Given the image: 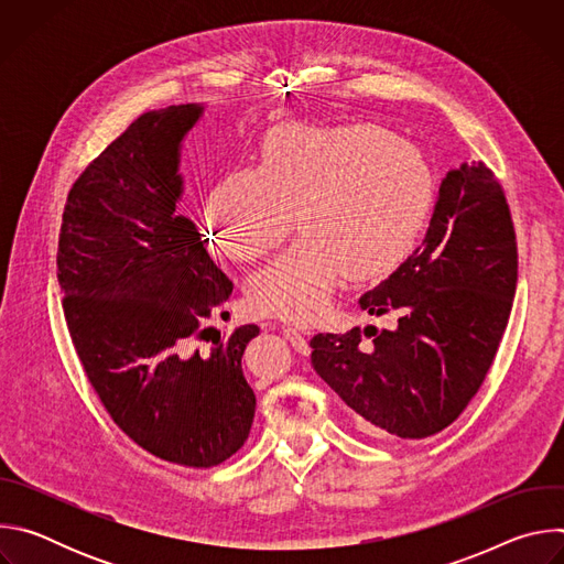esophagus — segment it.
I'll return each instance as SVG.
<instances>
[{"label": "esophagus", "instance_id": "obj_1", "mask_svg": "<svg viewBox=\"0 0 564 564\" xmlns=\"http://www.w3.org/2000/svg\"><path fill=\"white\" fill-rule=\"evenodd\" d=\"M283 330V337L292 344V348L294 350H299V352H305V348H307V333L305 330H301V328H296V326H283L281 328Z\"/></svg>", "mask_w": 564, "mask_h": 564}]
</instances>
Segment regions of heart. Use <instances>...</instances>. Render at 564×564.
Segmentation results:
<instances>
[{
	"mask_svg": "<svg viewBox=\"0 0 564 564\" xmlns=\"http://www.w3.org/2000/svg\"><path fill=\"white\" fill-rule=\"evenodd\" d=\"M433 205V170L411 140L372 124L292 122L265 138L259 167L231 170L212 187L205 220L220 257L252 261L296 216L303 238L248 281V301L261 314L312 321L346 272L370 279L404 261Z\"/></svg>",
	"mask_w": 564,
	"mask_h": 564,
	"instance_id": "b5f03b06",
	"label": "heart"
}]
</instances>
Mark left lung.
Listing matches in <instances>:
<instances>
[{
	"label": "left lung",
	"instance_id": "left-lung-1",
	"mask_svg": "<svg viewBox=\"0 0 564 564\" xmlns=\"http://www.w3.org/2000/svg\"><path fill=\"white\" fill-rule=\"evenodd\" d=\"M518 281L507 198L489 167L462 163L440 183L422 246L359 296L392 330L366 326L310 339L312 366L370 435L422 440L444 431L485 381Z\"/></svg>",
	"mask_w": 564,
	"mask_h": 564
}]
</instances>
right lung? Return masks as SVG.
Listing matches in <instances>:
<instances>
[{
  "label": "right lung",
  "instance_id": "add662e5",
  "mask_svg": "<svg viewBox=\"0 0 564 564\" xmlns=\"http://www.w3.org/2000/svg\"><path fill=\"white\" fill-rule=\"evenodd\" d=\"M203 116L196 102L140 116L75 181L57 248L66 326L105 409L138 446L194 468L250 435L240 357L259 335L246 324L196 348L234 290L181 214L183 142Z\"/></svg>",
  "mask_w": 564,
  "mask_h": 564
}]
</instances>
